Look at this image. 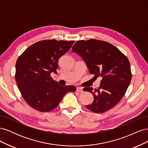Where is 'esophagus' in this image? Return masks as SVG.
Listing matches in <instances>:
<instances>
[{
  "instance_id": "1",
  "label": "esophagus",
  "mask_w": 148,
  "mask_h": 148,
  "mask_svg": "<svg viewBox=\"0 0 148 148\" xmlns=\"http://www.w3.org/2000/svg\"><path fill=\"white\" fill-rule=\"evenodd\" d=\"M77 91L78 92H83V88H80V87H77Z\"/></svg>"
}]
</instances>
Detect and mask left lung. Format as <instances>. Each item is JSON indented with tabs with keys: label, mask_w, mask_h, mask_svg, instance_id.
I'll return each instance as SVG.
<instances>
[{
	"label": "left lung",
	"mask_w": 148,
	"mask_h": 148,
	"mask_svg": "<svg viewBox=\"0 0 148 148\" xmlns=\"http://www.w3.org/2000/svg\"><path fill=\"white\" fill-rule=\"evenodd\" d=\"M86 64L94 77L102 78L99 87L84 88L92 93L94 101L86 106L93 112L102 113L117 105L125 95L132 79L127 57L112 44L96 39L78 41L72 47Z\"/></svg>",
	"instance_id": "8db88e82"
}]
</instances>
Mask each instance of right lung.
Listing matches in <instances>:
<instances>
[{
  "label": "right lung",
  "instance_id": "right-lung-1",
  "mask_svg": "<svg viewBox=\"0 0 148 148\" xmlns=\"http://www.w3.org/2000/svg\"><path fill=\"white\" fill-rule=\"evenodd\" d=\"M74 41L45 40L28 47L18 58L15 79L21 96L32 108L49 112L58 106L69 92L76 87L63 86L53 80L60 58L69 51Z\"/></svg>",
  "mask_w": 148,
  "mask_h": 148
}]
</instances>
